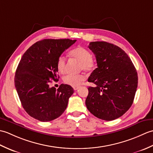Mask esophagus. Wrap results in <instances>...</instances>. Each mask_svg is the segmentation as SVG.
Listing matches in <instances>:
<instances>
[{
	"label": "esophagus",
	"mask_w": 153,
	"mask_h": 153,
	"mask_svg": "<svg viewBox=\"0 0 153 153\" xmlns=\"http://www.w3.org/2000/svg\"><path fill=\"white\" fill-rule=\"evenodd\" d=\"M73 88H74V89L75 91H76V90H77V89H79V87H78V86H74V87H73Z\"/></svg>",
	"instance_id": "obj_1"
}]
</instances>
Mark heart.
<instances>
[{
  "label": "heart",
  "instance_id": "heart-1",
  "mask_svg": "<svg viewBox=\"0 0 153 153\" xmlns=\"http://www.w3.org/2000/svg\"><path fill=\"white\" fill-rule=\"evenodd\" d=\"M70 56L80 61L79 68L81 70L85 71H91L96 66L95 62L92 59V54L86 48L78 47L74 48L70 52ZM66 58L64 56H60L57 60L56 66L59 72L63 74L66 68ZM85 79V76L83 74H68L64 77L65 83L71 86H78Z\"/></svg>",
  "mask_w": 153,
  "mask_h": 153
}]
</instances>
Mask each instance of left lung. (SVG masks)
<instances>
[{
    "instance_id": "obj_1",
    "label": "left lung",
    "mask_w": 153,
    "mask_h": 153,
    "mask_svg": "<svg viewBox=\"0 0 153 153\" xmlns=\"http://www.w3.org/2000/svg\"><path fill=\"white\" fill-rule=\"evenodd\" d=\"M97 67L88 78L85 105L97 118L106 121L120 118L130 108L137 91L138 76L134 64L121 48L105 41L91 42Z\"/></svg>"
}]
</instances>
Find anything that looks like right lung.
I'll list each match as a JSON object with an SVG mask.
<instances>
[{"mask_svg": "<svg viewBox=\"0 0 153 153\" xmlns=\"http://www.w3.org/2000/svg\"><path fill=\"white\" fill-rule=\"evenodd\" d=\"M76 40L43 39L31 46L23 55L16 71L14 83L23 108L41 122L58 118L66 109L74 93L69 85L51 87L52 80L58 81L57 60Z\"/></svg>", "mask_w": 153, "mask_h": 153, "instance_id": "1", "label": "right lung"}]
</instances>
